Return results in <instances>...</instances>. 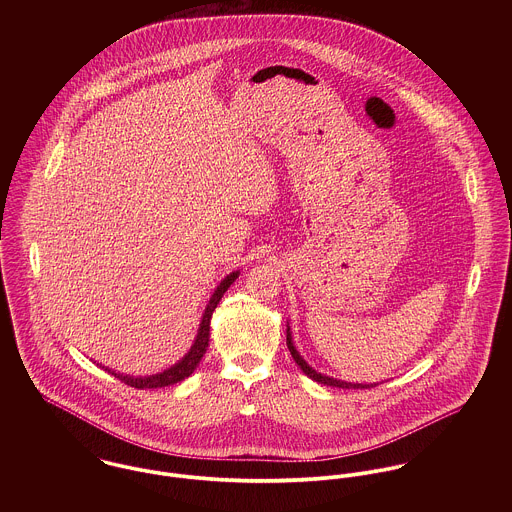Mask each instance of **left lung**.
I'll use <instances>...</instances> for the list:
<instances>
[{"label": "left lung", "instance_id": "8db88e82", "mask_svg": "<svg viewBox=\"0 0 512 512\" xmlns=\"http://www.w3.org/2000/svg\"><path fill=\"white\" fill-rule=\"evenodd\" d=\"M288 349H290V353H292L293 361L297 363V366L309 376V378H313L315 382H321V384H327V386H337V388H366V384H351V382H343V380H335V378H329V376H323V374H319V372H315L311 366L307 365L303 359H301V355L295 351V347H293L292 343V335H290V327H288Z\"/></svg>", "mask_w": 512, "mask_h": 512}]
</instances>
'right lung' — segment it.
Returning a JSON list of instances; mask_svg holds the SVG:
<instances>
[{
	"instance_id": "1",
	"label": "right lung",
	"mask_w": 512,
	"mask_h": 512,
	"mask_svg": "<svg viewBox=\"0 0 512 512\" xmlns=\"http://www.w3.org/2000/svg\"><path fill=\"white\" fill-rule=\"evenodd\" d=\"M238 278V272H232L230 276H226L222 282H220L217 292L213 293L207 309H205V315H203V321H201V327H199V333H197V339H195V345L191 347V351L171 368L159 372V374H153V376H146V378H134V376H124L120 372H114L110 368H106L108 372H112L118 380H122L124 384L128 386H134L138 390H144V388H161V386H169V384H175V382H181L185 380L197 365L201 363L207 347H209V331H211V317H213V311L215 307L219 305L220 297L224 295V292L230 288V284Z\"/></svg>"
}]
</instances>
